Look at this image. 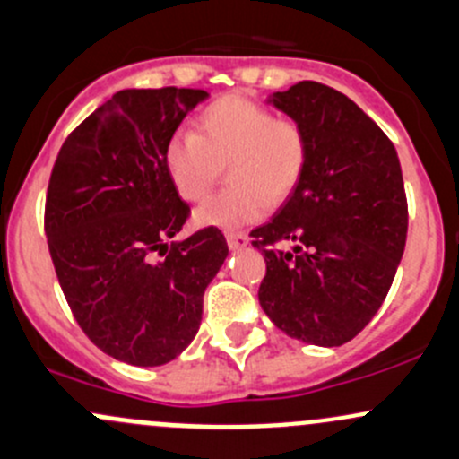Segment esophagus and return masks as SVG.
I'll return each instance as SVG.
<instances>
[{
    "instance_id": "esophagus-1",
    "label": "esophagus",
    "mask_w": 459,
    "mask_h": 459,
    "mask_svg": "<svg viewBox=\"0 0 459 459\" xmlns=\"http://www.w3.org/2000/svg\"><path fill=\"white\" fill-rule=\"evenodd\" d=\"M226 242H229L230 250H242L248 246L250 239L246 233H235V230H230V233H226Z\"/></svg>"
}]
</instances>
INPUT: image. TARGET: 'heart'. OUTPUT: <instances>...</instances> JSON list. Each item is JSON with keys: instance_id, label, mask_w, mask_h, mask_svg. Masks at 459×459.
<instances>
[{"instance_id": "b5f03b06", "label": "heart", "mask_w": 459, "mask_h": 459, "mask_svg": "<svg viewBox=\"0 0 459 459\" xmlns=\"http://www.w3.org/2000/svg\"><path fill=\"white\" fill-rule=\"evenodd\" d=\"M310 160V141L294 118L230 94L197 116L195 134L178 132L165 147V167L186 202H200L226 167L229 186L195 211L200 226L233 230L268 213L297 191Z\"/></svg>"}]
</instances>
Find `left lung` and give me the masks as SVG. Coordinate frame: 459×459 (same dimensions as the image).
Instances as JSON below:
<instances>
[{
	"label": "left lung",
	"mask_w": 459,
	"mask_h": 459,
	"mask_svg": "<svg viewBox=\"0 0 459 459\" xmlns=\"http://www.w3.org/2000/svg\"><path fill=\"white\" fill-rule=\"evenodd\" d=\"M268 103L306 129L310 160L277 215L250 230L266 259L259 303L292 339L343 345L383 306L404 253L398 153L354 100L323 83L301 81Z\"/></svg>",
	"instance_id": "left-lung-1"
}]
</instances>
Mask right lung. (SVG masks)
<instances>
[{
  "mask_svg": "<svg viewBox=\"0 0 459 459\" xmlns=\"http://www.w3.org/2000/svg\"><path fill=\"white\" fill-rule=\"evenodd\" d=\"M204 90H120L65 138L46 238L67 306L105 354L158 368L195 339L202 297L229 255L220 229L171 242L191 209L165 147Z\"/></svg>",
  "mask_w": 459,
  "mask_h": 459,
  "instance_id": "1",
  "label": "right lung"
}]
</instances>
